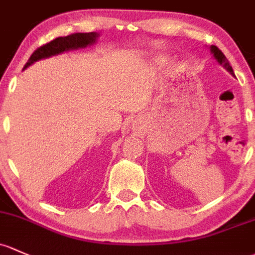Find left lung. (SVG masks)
<instances>
[{
  "label": "left lung",
  "instance_id": "left-lung-1",
  "mask_svg": "<svg viewBox=\"0 0 255 255\" xmlns=\"http://www.w3.org/2000/svg\"><path fill=\"white\" fill-rule=\"evenodd\" d=\"M210 52L213 53V57L215 58L216 62H218L220 66L224 67V68L226 69V71L229 72L230 74H232V76H234V74H235L234 73V69H232V67L230 66L229 60H227L226 56H225L224 53L221 52V50H219L218 47L214 46V45H211V46H210Z\"/></svg>",
  "mask_w": 255,
  "mask_h": 255
}]
</instances>
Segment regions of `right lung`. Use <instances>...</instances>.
Segmentation results:
<instances>
[{"mask_svg": "<svg viewBox=\"0 0 255 255\" xmlns=\"http://www.w3.org/2000/svg\"><path fill=\"white\" fill-rule=\"evenodd\" d=\"M99 36H100V34L92 31V33H76L71 34L68 36L56 37L55 40L50 41L49 44L44 45V46L39 47V49L34 51L33 55L30 56L28 62L24 66L23 71L28 68L29 66H31L33 63H35L36 61L45 60V58L60 55V53L66 52V51L79 50L88 46H92V45L98 41Z\"/></svg>", "mask_w": 255, "mask_h": 255, "instance_id": "right-lung-1", "label": "right lung"}]
</instances>
